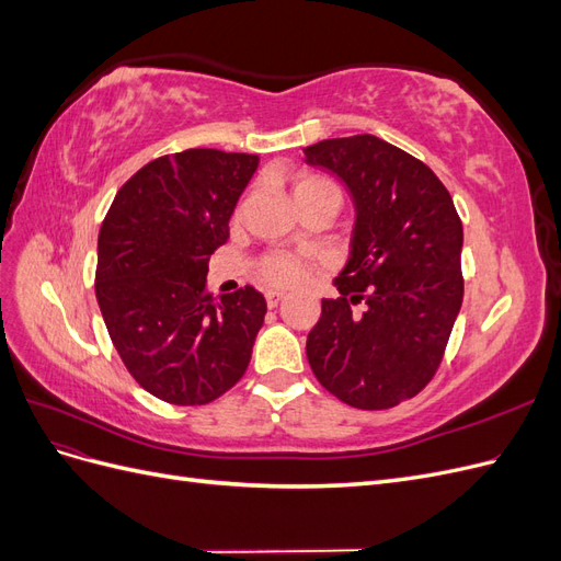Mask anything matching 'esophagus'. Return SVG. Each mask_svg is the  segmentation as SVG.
Returning <instances> with one entry per match:
<instances>
[{
    "mask_svg": "<svg viewBox=\"0 0 561 561\" xmlns=\"http://www.w3.org/2000/svg\"><path fill=\"white\" fill-rule=\"evenodd\" d=\"M285 299V293H266V304H268V309H274V307H278V304Z\"/></svg>",
    "mask_w": 561,
    "mask_h": 561,
    "instance_id": "obj_1",
    "label": "esophagus"
}]
</instances>
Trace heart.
Returning <instances> with one entry per match:
<instances>
[{
  "label": "heart",
  "mask_w": 561,
  "mask_h": 561,
  "mask_svg": "<svg viewBox=\"0 0 561 561\" xmlns=\"http://www.w3.org/2000/svg\"><path fill=\"white\" fill-rule=\"evenodd\" d=\"M293 194L297 206L318 198L332 201L336 208L342 203V194H339L336 184L320 175H297L293 182ZM254 276L268 287H293L307 276V266L287 252H266L254 264Z\"/></svg>",
  "instance_id": "obj_1"
}]
</instances>
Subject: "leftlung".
<instances>
[{"mask_svg":"<svg viewBox=\"0 0 561 561\" xmlns=\"http://www.w3.org/2000/svg\"><path fill=\"white\" fill-rule=\"evenodd\" d=\"M304 157L342 180L355 208L342 297L322 299L307 358L342 402L388 410L443 363L463 301L461 219L431 168L377 135L322 140Z\"/></svg>","mask_w":561,"mask_h":561,"instance_id":"1","label":"left lung"}]
</instances>
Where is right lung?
Returning <instances> with one entry per match:
<instances>
[{"label": "right lung", "mask_w": 561, "mask_h": 561, "mask_svg": "<svg viewBox=\"0 0 561 561\" xmlns=\"http://www.w3.org/2000/svg\"><path fill=\"white\" fill-rule=\"evenodd\" d=\"M257 165V154L219 149L154 159L116 192L100 227V311L133 379L163 402L208 404L248 369L264 295L245 285L215 301L206 276Z\"/></svg>", "instance_id": "right-lung-1"}]
</instances>
